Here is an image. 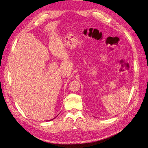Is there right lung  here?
Masks as SVG:
<instances>
[{
  "mask_svg": "<svg viewBox=\"0 0 148 148\" xmlns=\"http://www.w3.org/2000/svg\"><path fill=\"white\" fill-rule=\"evenodd\" d=\"M56 117H55V118H56ZM55 118H53V119H50V120H48V121H51V120H53V119H55Z\"/></svg>",
  "mask_w": 148,
  "mask_h": 148,
  "instance_id": "right-lung-1",
  "label": "right lung"
}]
</instances>
